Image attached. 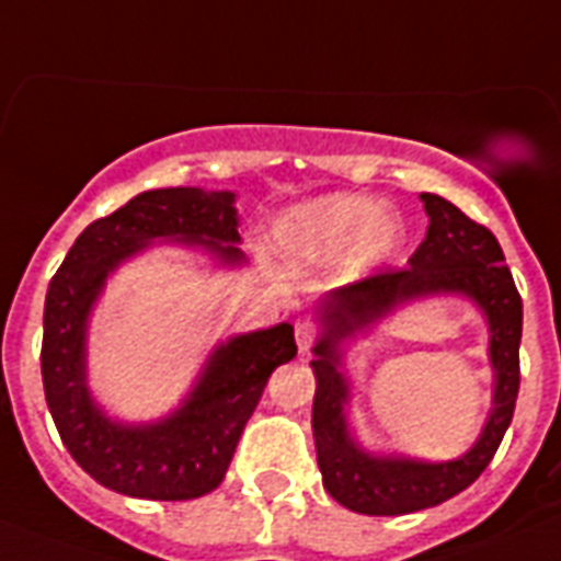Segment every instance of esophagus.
<instances>
[{
  "label": "esophagus",
  "mask_w": 561,
  "mask_h": 561,
  "mask_svg": "<svg viewBox=\"0 0 561 561\" xmlns=\"http://www.w3.org/2000/svg\"><path fill=\"white\" fill-rule=\"evenodd\" d=\"M295 341H298L300 355H309V350L314 344V323L307 321V318L295 323Z\"/></svg>",
  "instance_id": "34e87169"
}]
</instances>
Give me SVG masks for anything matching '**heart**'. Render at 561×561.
Segmentation results:
<instances>
[{
  "instance_id": "b5f03b06",
  "label": "heart",
  "mask_w": 561,
  "mask_h": 561,
  "mask_svg": "<svg viewBox=\"0 0 561 561\" xmlns=\"http://www.w3.org/2000/svg\"><path fill=\"white\" fill-rule=\"evenodd\" d=\"M275 243L291 266L330 263L355 243L367 257H381L398 243V224L367 194H327L286 211Z\"/></svg>"
}]
</instances>
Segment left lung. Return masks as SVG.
<instances>
[{
  "label": "left lung",
  "mask_w": 561,
  "mask_h": 561,
  "mask_svg": "<svg viewBox=\"0 0 561 561\" xmlns=\"http://www.w3.org/2000/svg\"><path fill=\"white\" fill-rule=\"evenodd\" d=\"M421 201L430 226L427 238L410 257V266L341 286L318 307L323 327L312 360L318 381L312 404L318 467L327 493L337 504L367 516H401L436 507L470 488L496 456L519 396L522 298L511 270L504 266L499 240L438 194L424 192ZM430 294H461L473 299L485 314L491 332L494 407L474 447L453 462L373 457L354 442L345 424L348 382L340 373L336 344L410 299Z\"/></svg>",
  "instance_id": "left-lung-1"
}]
</instances>
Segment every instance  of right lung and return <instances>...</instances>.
Here are the masks:
<instances>
[{
    "instance_id": "right-lung-1",
    "label": "right lung",
    "mask_w": 561,
    "mask_h": 561,
    "mask_svg": "<svg viewBox=\"0 0 561 561\" xmlns=\"http://www.w3.org/2000/svg\"><path fill=\"white\" fill-rule=\"evenodd\" d=\"M154 240L203 247L224 266H240L234 194L154 188L88 226L45 295L42 383L59 438L91 479L123 496L186 502L224 481L263 387L298 344L291 323L234 335L211 350L171 415L151 424L108 419L88 390V318L111 272Z\"/></svg>"
}]
</instances>
